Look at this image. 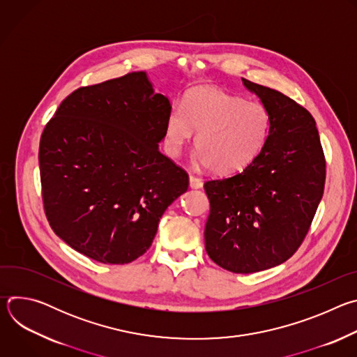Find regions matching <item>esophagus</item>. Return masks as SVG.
Returning a JSON list of instances; mask_svg holds the SVG:
<instances>
[{"label":"esophagus","mask_w":357,"mask_h":357,"mask_svg":"<svg viewBox=\"0 0 357 357\" xmlns=\"http://www.w3.org/2000/svg\"><path fill=\"white\" fill-rule=\"evenodd\" d=\"M189 186H190L192 189H200V188L203 186V182H202L200 178H197V176H195V175H190V176H189Z\"/></svg>","instance_id":"1"}]
</instances>
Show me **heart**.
Wrapping results in <instances>:
<instances>
[{
  "label": "heart",
  "mask_w": 357,
  "mask_h": 357,
  "mask_svg": "<svg viewBox=\"0 0 357 357\" xmlns=\"http://www.w3.org/2000/svg\"><path fill=\"white\" fill-rule=\"evenodd\" d=\"M196 132L197 160L216 174H234L251 165L264 149L271 116L257 101H245L216 87H196L174 107L165 124V149L178 157Z\"/></svg>",
  "instance_id": "b5f03b06"
}]
</instances>
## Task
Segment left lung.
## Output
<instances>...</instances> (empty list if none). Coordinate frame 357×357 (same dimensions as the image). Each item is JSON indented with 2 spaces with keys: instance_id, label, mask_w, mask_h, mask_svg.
Listing matches in <instances>:
<instances>
[{
  "instance_id": "obj_1",
  "label": "left lung",
  "mask_w": 357,
  "mask_h": 357,
  "mask_svg": "<svg viewBox=\"0 0 357 357\" xmlns=\"http://www.w3.org/2000/svg\"><path fill=\"white\" fill-rule=\"evenodd\" d=\"M271 116L261 154L241 172L205 182V247L222 268L250 274L282 264L307 236L326 162L311 113L281 91L241 79Z\"/></svg>"
}]
</instances>
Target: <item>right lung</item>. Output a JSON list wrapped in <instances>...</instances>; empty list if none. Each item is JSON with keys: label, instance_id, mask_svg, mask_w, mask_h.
Wrapping results in <instances>:
<instances>
[{"label": "right lung", "instance_id": "1", "mask_svg": "<svg viewBox=\"0 0 357 357\" xmlns=\"http://www.w3.org/2000/svg\"><path fill=\"white\" fill-rule=\"evenodd\" d=\"M171 109L145 72H132L79 87L46 124L39 142L45 215L86 257L134 261L186 192L188 174L158 149Z\"/></svg>", "mask_w": 357, "mask_h": 357}]
</instances>
